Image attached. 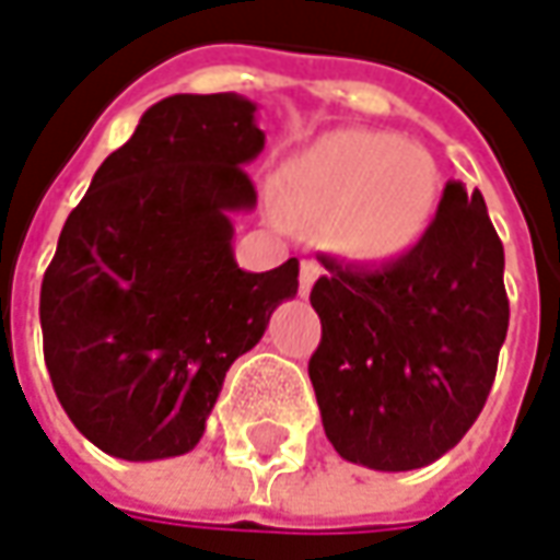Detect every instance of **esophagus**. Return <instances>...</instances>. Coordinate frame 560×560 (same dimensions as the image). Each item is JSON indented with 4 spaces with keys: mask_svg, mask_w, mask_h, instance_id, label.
<instances>
[{
    "mask_svg": "<svg viewBox=\"0 0 560 560\" xmlns=\"http://www.w3.org/2000/svg\"><path fill=\"white\" fill-rule=\"evenodd\" d=\"M317 277H320V265L305 258V261H302V273H299V295H302V299H305L307 292H311V287L317 283Z\"/></svg>",
    "mask_w": 560,
    "mask_h": 560,
    "instance_id": "34e87169",
    "label": "esophagus"
}]
</instances>
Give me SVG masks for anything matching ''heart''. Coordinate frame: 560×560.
I'll list each match as a JSON object with an SVG mask.
<instances>
[{
    "label": "heart",
    "instance_id": "b5f03b06",
    "mask_svg": "<svg viewBox=\"0 0 560 560\" xmlns=\"http://www.w3.org/2000/svg\"><path fill=\"white\" fill-rule=\"evenodd\" d=\"M438 166L392 131H324L289 156L277 194L289 215L329 224L332 249L351 261H392L419 246L438 212Z\"/></svg>",
    "mask_w": 560,
    "mask_h": 560
}]
</instances>
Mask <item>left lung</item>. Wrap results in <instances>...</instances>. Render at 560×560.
<instances>
[{
    "mask_svg": "<svg viewBox=\"0 0 560 560\" xmlns=\"http://www.w3.org/2000/svg\"><path fill=\"white\" fill-rule=\"evenodd\" d=\"M307 363L329 444L373 471L441 459L475 425L509 332L505 253L481 190L446 182L419 246L382 268L320 255Z\"/></svg>",
    "mask_w": 560,
    "mask_h": 560,
    "instance_id": "obj_1",
    "label": "left lung"
}]
</instances>
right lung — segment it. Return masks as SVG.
I'll use <instances>...</instances> for the list:
<instances>
[{"mask_svg": "<svg viewBox=\"0 0 560 560\" xmlns=\"http://www.w3.org/2000/svg\"><path fill=\"white\" fill-rule=\"evenodd\" d=\"M258 104L236 92L172 95L138 119L58 236L43 277L45 366L63 412L129 463L200 444L224 376L299 292V258L243 271L234 215L265 150Z\"/></svg>", "mask_w": 560, "mask_h": 560, "instance_id": "right-lung-1", "label": "right lung"}]
</instances>
